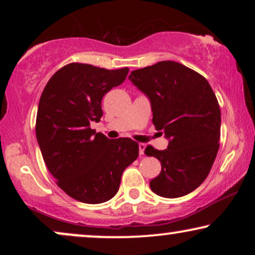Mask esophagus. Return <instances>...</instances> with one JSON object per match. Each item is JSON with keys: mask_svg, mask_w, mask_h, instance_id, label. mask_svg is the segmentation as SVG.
Returning <instances> with one entry per match:
<instances>
[{"mask_svg": "<svg viewBox=\"0 0 255 255\" xmlns=\"http://www.w3.org/2000/svg\"><path fill=\"white\" fill-rule=\"evenodd\" d=\"M145 148H146V145L142 144V142H140V144H139V153H140V156H144Z\"/></svg>", "mask_w": 255, "mask_h": 255, "instance_id": "1", "label": "esophagus"}]
</instances>
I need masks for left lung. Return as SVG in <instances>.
Listing matches in <instances>:
<instances>
[{"mask_svg":"<svg viewBox=\"0 0 255 255\" xmlns=\"http://www.w3.org/2000/svg\"><path fill=\"white\" fill-rule=\"evenodd\" d=\"M128 79L150 99L152 122L169 140L168 148H145L162 171L150 187L164 198H180L197 189L211 170L219 148L221 109L209 81L174 61L136 69Z\"/></svg>","mask_w":255,"mask_h":255,"instance_id":"obj_1","label":"left lung"}]
</instances>
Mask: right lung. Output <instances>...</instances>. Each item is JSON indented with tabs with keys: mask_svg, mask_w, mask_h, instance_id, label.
Listing matches in <instances>:
<instances>
[{
	"mask_svg": "<svg viewBox=\"0 0 255 255\" xmlns=\"http://www.w3.org/2000/svg\"><path fill=\"white\" fill-rule=\"evenodd\" d=\"M128 72L69 63L40 96L36 135L43 159L57 186L81 203L115 197L122 172L139 156V145L129 137L111 140L90 128L103 116V96L124 83Z\"/></svg>",
	"mask_w": 255,
	"mask_h": 255,
	"instance_id": "obj_1",
	"label": "right lung"
}]
</instances>
